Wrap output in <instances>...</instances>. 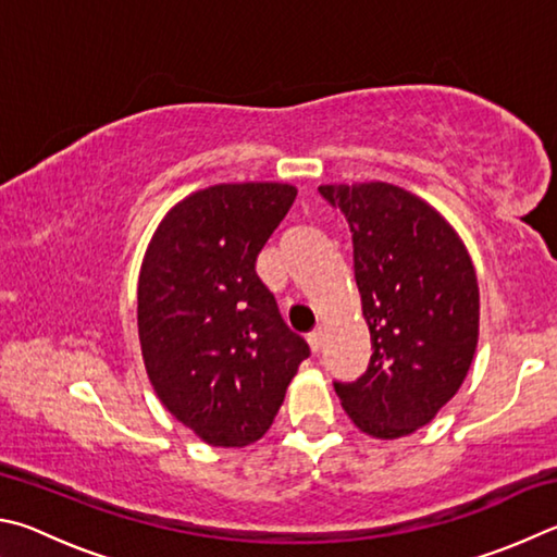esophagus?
Segmentation results:
<instances>
[{"instance_id": "1", "label": "esophagus", "mask_w": 557, "mask_h": 557, "mask_svg": "<svg viewBox=\"0 0 557 557\" xmlns=\"http://www.w3.org/2000/svg\"><path fill=\"white\" fill-rule=\"evenodd\" d=\"M308 345H310V349H313V352H320V347L325 345V327L313 330V333L308 335Z\"/></svg>"}]
</instances>
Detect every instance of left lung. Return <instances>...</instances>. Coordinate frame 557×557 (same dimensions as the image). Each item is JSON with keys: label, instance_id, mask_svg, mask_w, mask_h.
Returning a JSON list of instances; mask_svg holds the SVG:
<instances>
[{"label": "left lung", "instance_id": "obj_1", "mask_svg": "<svg viewBox=\"0 0 557 557\" xmlns=\"http://www.w3.org/2000/svg\"><path fill=\"white\" fill-rule=\"evenodd\" d=\"M343 210L372 359L335 384L359 431L396 441L433 421L462 386L480 339V286L460 234L433 205L398 185H320Z\"/></svg>", "mask_w": 557, "mask_h": 557}]
</instances>
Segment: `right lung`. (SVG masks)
<instances>
[{
	"instance_id": "add662e5",
	"label": "right lung",
	"mask_w": 557,
	"mask_h": 557,
	"mask_svg": "<svg viewBox=\"0 0 557 557\" xmlns=\"http://www.w3.org/2000/svg\"><path fill=\"white\" fill-rule=\"evenodd\" d=\"M296 193L269 181L195 190L165 212L144 253L146 374L171 416L212 447L257 443L310 355L253 271Z\"/></svg>"
}]
</instances>
